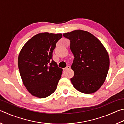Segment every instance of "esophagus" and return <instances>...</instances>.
Instances as JSON below:
<instances>
[{"label": "esophagus", "instance_id": "34e87169", "mask_svg": "<svg viewBox=\"0 0 124 124\" xmlns=\"http://www.w3.org/2000/svg\"><path fill=\"white\" fill-rule=\"evenodd\" d=\"M70 69V67L68 66H67L66 68H63V71H65L67 70H69V69Z\"/></svg>", "mask_w": 124, "mask_h": 124}]
</instances>
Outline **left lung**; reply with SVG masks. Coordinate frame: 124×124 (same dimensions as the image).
<instances>
[{
  "label": "left lung",
  "instance_id": "obj_1",
  "mask_svg": "<svg viewBox=\"0 0 124 124\" xmlns=\"http://www.w3.org/2000/svg\"><path fill=\"white\" fill-rule=\"evenodd\" d=\"M70 41L74 55L71 68L74 75L70 80L74 87L85 94L95 93L105 81L109 67L107 51L92 33L75 30L63 33Z\"/></svg>",
  "mask_w": 124,
  "mask_h": 124
}]
</instances>
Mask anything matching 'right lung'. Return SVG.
Instances as JSON below:
<instances>
[{
	"instance_id": "1",
	"label": "right lung",
	"mask_w": 124,
	"mask_h": 124,
	"mask_svg": "<svg viewBox=\"0 0 124 124\" xmlns=\"http://www.w3.org/2000/svg\"><path fill=\"white\" fill-rule=\"evenodd\" d=\"M61 33H39L24 45L18 64L24 86L31 95L45 98L54 92L63 69L53 60V51Z\"/></svg>"
}]
</instances>
